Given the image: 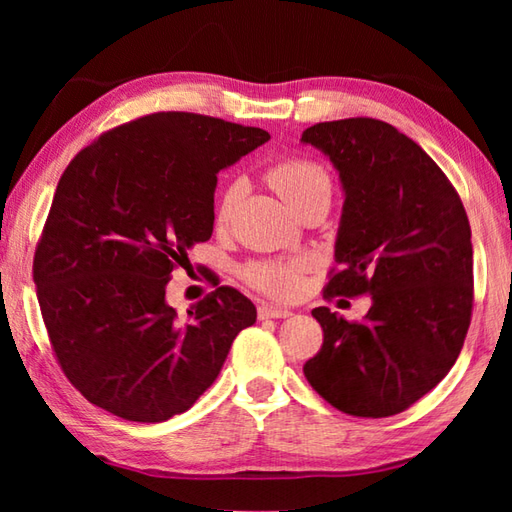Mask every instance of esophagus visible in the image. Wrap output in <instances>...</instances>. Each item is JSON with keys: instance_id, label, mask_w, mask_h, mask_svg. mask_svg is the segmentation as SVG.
I'll return each instance as SVG.
<instances>
[{"instance_id": "obj_1", "label": "esophagus", "mask_w": 512, "mask_h": 512, "mask_svg": "<svg viewBox=\"0 0 512 512\" xmlns=\"http://www.w3.org/2000/svg\"><path fill=\"white\" fill-rule=\"evenodd\" d=\"M290 314L292 312L288 308L273 306V303H262V306H259V319H286Z\"/></svg>"}]
</instances>
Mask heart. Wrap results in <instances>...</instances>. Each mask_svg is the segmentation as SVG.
Wrapping results in <instances>:
<instances>
[{
	"mask_svg": "<svg viewBox=\"0 0 512 512\" xmlns=\"http://www.w3.org/2000/svg\"><path fill=\"white\" fill-rule=\"evenodd\" d=\"M268 182L273 189L286 200L288 206H295L299 200L308 198L310 193L330 191V178L319 165L310 160L290 158L281 160L268 169ZM239 198V187L231 184L222 195L220 206H217V222L224 224L231 217L235 202ZM301 259H290V262H264L248 270V279L253 284L275 297H292L301 284Z\"/></svg>",
	"mask_w": 512,
	"mask_h": 512,
	"instance_id": "heart-1",
	"label": "heart"
}]
</instances>
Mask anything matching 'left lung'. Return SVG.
I'll return each instance as SVG.
<instances>
[{
	"label": "left lung",
	"instance_id": "8db88e82",
	"mask_svg": "<svg viewBox=\"0 0 512 512\" xmlns=\"http://www.w3.org/2000/svg\"><path fill=\"white\" fill-rule=\"evenodd\" d=\"M303 145L332 162L343 189L325 292L369 295L361 323L314 308L319 354L308 383L343 413L387 418L436 387L458 361L473 308V246L460 195L396 127L345 118L308 127Z\"/></svg>",
	"mask_w": 512,
	"mask_h": 512
}]
</instances>
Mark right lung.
<instances>
[{
  "label": "right lung",
  "instance_id": "obj_1",
  "mask_svg": "<svg viewBox=\"0 0 512 512\" xmlns=\"http://www.w3.org/2000/svg\"><path fill=\"white\" fill-rule=\"evenodd\" d=\"M268 140L222 118L158 112L103 134L63 171L35 284L63 374L92 405L132 422L187 411L257 321L228 286L184 317L165 295L173 268L213 233L217 173Z\"/></svg>",
  "mask_w": 512,
  "mask_h": 512
}]
</instances>
